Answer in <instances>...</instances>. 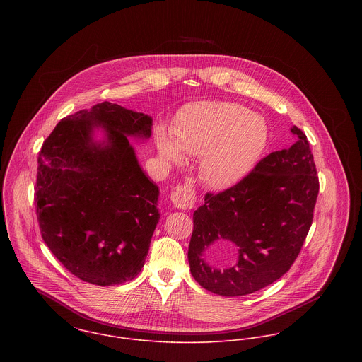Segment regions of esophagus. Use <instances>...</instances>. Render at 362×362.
<instances>
[{
	"label": "esophagus",
	"mask_w": 362,
	"mask_h": 362,
	"mask_svg": "<svg viewBox=\"0 0 362 362\" xmlns=\"http://www.w3.org/2000/svg\"><path fill=\"white\" fill-rule=\"evenodd\" d=\"M170 199H171L173 205L177 209H181V210L192 209L195 206V202H197V195H195V191H194V185L191 182L189 184L187 182L185 185L177 187L171 192Z\"/></svg>",
	"instance_id": "obj_1"
}]
</instances>
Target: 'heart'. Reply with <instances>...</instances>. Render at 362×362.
<instances>
[{
  "label": "heart",
  "instance_id": "1",
  "mask_svg": "<svg viewBox=\"0 0 362 362\" xmlns=\"http://www.w3.org/2000/svg\"><path fill=\"white\" fill-rule=\"evenodd\" d=\"M269 141L266 119L233 102H198L184 108L173 135L158 128V153L180 163L182 153L201 156L199 175L216 189L240 182L258 163Z\"/></svg>",
  "mask_w": 362,
  "mask_h": 362
}]
</instances>
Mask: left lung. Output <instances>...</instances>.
I'll return each instance as SVG.
<instances>
[{
	"mask_svg": "<svg viewBox=\"0 0 362 362\" xmlns=\"http://www.w3.org/2000/svg\"><path fill=\"white\" fill-rule=\"evenodd\" d=\"M297 141L262 158L234 187L194 211L188 262L207 291L238 297L279 280L294 263L307 238L319 192L316 167L305 134L291 127ZM231 247L238 258L218 267Z\"/></svg>",
	"mask_w": 362,
	"mask_h": 362,
	"instance_id": "8db88e82",
	"label": "left lung"
}]
</instances>
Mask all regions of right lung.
Listing matches in <instances>:
<instances>
[{"mask_svg":"<svg viewBox=\"0 0 362 362\" xmlns=\"http://www.w3.org/2000/svg\"><path fill=\"white\" fill-rule=\"evenodd\" d=\"M152 117L103 102L61 119L37 157L42 237L78 279L117 286L142 270L160 218L158 188L128 136L146 141ZM96 130L105 134L98 143Z\"/></svg>","mask_w":362,"mask_h":362,"instance_id":"obj_1","label":"right lung"}]
</instances>
